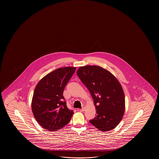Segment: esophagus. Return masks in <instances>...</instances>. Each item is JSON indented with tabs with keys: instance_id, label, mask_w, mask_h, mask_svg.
I'll return each mask as SVG.
<instances>
[{
	"instance_id": "obj_1",
	"label": "esophagus",
	"mask_w": 159,
	"mask_h": 159,
	"mask_svg": "<svg viewBox=\"0 0 159 159\" xmlns=\"http://www.w3.org/2000/svg\"><path fill=\"white\" fill-rule=\"evenodd\" d=\"M80 110V111H81V112L84 111V107H83V108H81V109H80V110Z\"/></svg>"
}]
</instances>
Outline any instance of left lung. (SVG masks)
<instances>
[{"instance_id":"1","label":"left lung","mask_w":159,"mask_h":159,"mask_svg":"<svg viewBox=\"0 0 159 159\" xmlns=\"http://www.w3.org/2000/svg\"><path fill=\"white\" fill-rule=\"evenodd\" d=\"M77 74L94 100L96 116L90 123L102 131L118 125L125 110V97L122 86L114 75L98 66L78 68Z\"/></svg>"}]
</instances>
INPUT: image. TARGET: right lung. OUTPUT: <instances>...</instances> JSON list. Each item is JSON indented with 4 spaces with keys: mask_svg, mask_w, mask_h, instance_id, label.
Wrapping results in <instances>:
<instances>
[{
    "mask_svg": "<svg viewBox=\"0 0 159 159\" xmlns=\"http://www.w3.org/2000/svg\"><path fill=\"white\" fill-rule=\"evenodd\" d=\"M76 68H58L38 82L32 100V110L38 123L50 131L66 125L73 115L63 96L64 88Z\"/></svg>",
    "mask_w": 159,
    "mask_h": 159,
    "instance_id": "add662e5",
    "label": "right lung"
}]
</instances>
